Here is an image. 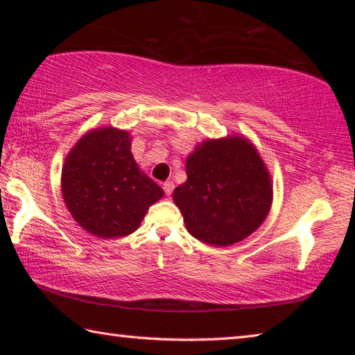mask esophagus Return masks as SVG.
I'll return each instance as SVG.
<instances>
[{"instance_id": "obj_1", "label": "esophagus", "mask_w": 355, "mask_h": 355, "mask_svg": "<svg viewBox=\"0 0 355 355\" xmlns=\"http://www.w3.org/2000/svg\"><path fill=\"white\" fill-rule=\"evenodd\" d=\"M173 188H175V184H173V182H164V183H163V189H164V192H166L167 196L172 194Z\"/></svg>"}]
</instances>
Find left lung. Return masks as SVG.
<instances>
[{
    "instance_id": "1",
    "label": "left lung",
    "mask_w": 355,
    "mask_h": 355,
    "mask_svg": "<svg viewBox=\"0 0 355 355\" xmlns=\"http://www.w3.org/2000/svg\"><path fill=\"white\" fill-rule=\"evenodd\" d=\"M186 183L173 202L192 236L211 245L248 238L271 208V178L254 146L244 137L207 141L186 159Z\"/></svg>"
}]
</instances>
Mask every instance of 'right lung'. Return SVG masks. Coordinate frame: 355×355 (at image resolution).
Instances as JSON below:
<instances>
[{"label":"right lung","instance_id":"add662e5","mask_svg":"<svg viewBox=\"0 0 355 355\" xmlns=\"http://www.w3.org/2000/svg\"><path fill=\"white\" fill-rule=\"evenodd\" d=\"M62 196L84 230L100 238L127 236L164 191L142 173L127 131L94 130L78 141L62 167Z\"/></svg>","mask_w":355,"mask_h":355}]
</instances>
